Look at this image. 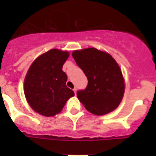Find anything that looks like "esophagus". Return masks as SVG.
Returning a JSON list of instances; mask_svg holds the SVG:
<instances>
[{
    "label": "esophagus",
    "mask_w": 156,
    "mask_h": 156,
    "mask_svg": "<svg viewBox=\"0 0 156 156\" xmlns=\"http://www.w3.org/2000/svg\"><path fill=\"white\" fill-rule=\"evenodd\" d=\"M73 91H74V93H75V95H76V93H77V88L76 87L73 88Z\"/></svg>",
    "instance_id": "obj_1"
}]
</instances>
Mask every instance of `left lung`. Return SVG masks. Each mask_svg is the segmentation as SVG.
<instances>
[{
	"label": "left lung",
	"mask_w": 156,
	"mask_h": 156,
	"mask_svg": "<svg viewBox=\"0 0 156 156\" xmlns=\"http://www.w3.org/2000/svg\"><path fill=\"white\" fill-rule=\"evenodd\" d=\"M72 56L88 79L85 90L77 92L79 101L88 112L97 116L114 111L121 104L126 89L123 74L116 60L95 48L74 50Z\"/></svg>",
	"instance_id": "1"
}]
</instances>
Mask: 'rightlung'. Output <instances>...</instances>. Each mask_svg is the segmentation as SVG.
I'll return each mask as SVG.
<instances>
[{
	"mask_svg": "<svg viewBox=\"0 0 156 156\" xmlns=\"http://www.w3.org/2000/svg\"><path fill=\"white\" fill-rule=\"evenodd\" d=\"M69 56L68 51L52 48L38 56L30 65L23 90L28 104L35 112L47 117L56 116L74 95L66 87L67 75L62 71Z\"/></svg>",
	"mask_w": 156,
	"mask_h": 156,
	"instance_id": "right-lung-1",
	"label": "right lung"
}]
</instances>
